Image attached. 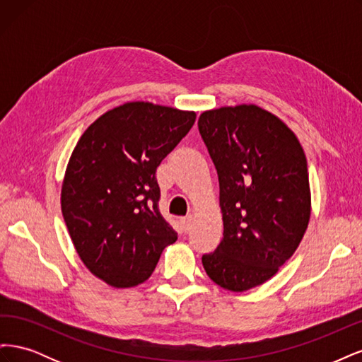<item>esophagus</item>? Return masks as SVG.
Segmentation results:
<instances>
[{
    "mask_svg": "<svg viewBox=\"0 0 362 362\" xmlns=\"http://www.w3.org/2000/svg\"><path fill=\"white\" fill-rule=\"evenodd\" d=\"M192 221H193L192 214H187V216H185V217H182V218H181V225H182V229H184L185 233H189V231H190Z\"/></svg>",
    "mask_w": 362,
    "mask_h": 362,
    "instance_id": "obj_1",
    "label": "esophagus"
}]
</instances>
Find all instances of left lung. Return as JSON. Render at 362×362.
Wrapping results in <instances>:
<instances>
[{"label":"left lung","mask_w":362,"mask_h":362,"mask_svg":"<svg viewBox=\"0 0 362 362\" xmlns=\"http://www.w3.org/2000/svg\"><path fill=\"white\" fill-rule=\"evenodd\" d=\"M199 134L218 177L223 238L202 255L206 275L231 291L270 279L310 222L303 149L293 131L257 105L204 112Z\"/></svg>","instance_id":"obj_1"}]
</instances>
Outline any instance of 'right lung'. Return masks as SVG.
<instances>
[{
	"instance_id": "add662e5",
	"label": "right lung",
	"mask_w": 362,
	"mask_h": 362,
	"mask_svg": "<svg viewBox=\"0 0 362 362\" xmlns=\"http://www.w3.org/2000/svg\"><path fill=\"white\" fill-rule=\"evenodd\" d=\"M193 112L128 103L84 131L69 160L62 213L95 276L134 287L154 272L177 231L160 213L157 168L194 124Z\"/></svg>"
}]
</instances>
